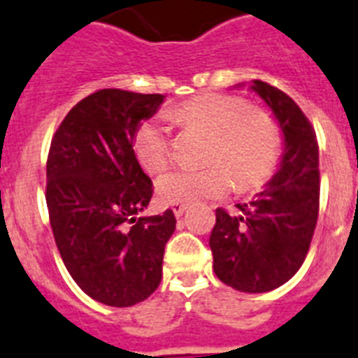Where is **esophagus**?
<instances>
[{
  "label": "esophagus",
  "instance_id": "1",
  "mask_svg": "<svg viewBox=\"0 0 358 358\" xmlns=\"http://www.w3.org/2000/svg\"><path fill=\"white\" fill-rule=\"evenodd\" d=\"M171 209H173L174 215H176L180 218V216L184 215L185 209H187V206H185V203H173V206H171Z\"/></svg>",
  "mask_w": 358,
  "mask_h": 358
}]
</instances>
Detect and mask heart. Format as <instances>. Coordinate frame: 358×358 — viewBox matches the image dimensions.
I'll return each mask as SVG.
<instances>
[{"instance_id": "heart-1", "label": "heart", "mask_w": 358, "mask_h": 358, "mask_svg": "<svg viewBox=\"0 0 358 358\" xmlns=\"http://www.w3.org/2000/svg\"><path fill=\"white\" fill-rule=\"evenodd\" d=\"M182 127L209 136L203 151L206 167L174 169L156 182L160 200L193 203L220 198L236 184L240 191L262 187L275 174L282 155L280 125L271 113L249 107L240 96H194L169 110ZM134 152L147 173H160L171 160V133L162 118L140 123Z\"/></svg>"}]
</instances>
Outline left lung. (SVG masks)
Wrapping results in <instances>:
<instances>
[{"label": "left lung", "instance_id": "obj_1", "mask_svg": "<svg viewBox=\"0 0 358 358\" xmlns=\"http://www.w3.org/2000/svg\"><path fill=\"white\" fill-rule=\"evenodd\" d=\"M273 110L284 134L280 169L262 193L238 203L240 215L218 207L209 245L213 269L244 293H266L300 269L313 238L320 200L318 142L313 125L286 92L255 80L251 87Z\"/></svg>", "mask_w": 358, "mask_h": 358}]
</instances>
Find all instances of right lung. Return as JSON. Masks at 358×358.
Instances as JSON below:
<instances>
[{
    "instance_id": "right-lung-1",
    "label": "right lung",
    "mask_w": 358,
    "mask_h": 358,
    "mask_svg": "<svg viewBox=\"0 0 358 358\" xmlns=\"http://www.w3.org/2000/svg\"><path fill=\"white\" fill-rule=\"evenodd\" d=\"M162 94L101 89L59 123L47 158V209L67 271L105 306L129 308L160 286L164 249L176 218L140 216L152 182L134 155V133Z\"/></svg>"
}]
</instances>
